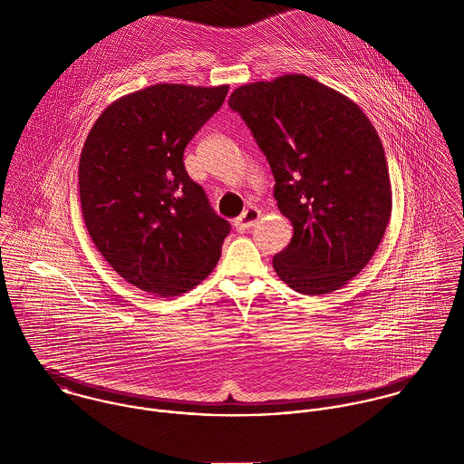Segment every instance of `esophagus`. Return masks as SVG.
Here are the masks:
<instances>
[{"label":"esophagus","instance_id":"1","mask_svg":"<svg viewBox=\"0 0 464 464\" xmlns=\"http://www.w3.org/2000/svg\"><path fill=\"white\" fill-rule=\"evenodd\" d=\"M259 219H261V210L256 208V207H248V208L243 210V214L234 221V225H236L237 230L243 232V230L252 228Z\"/></svg>","mask_w":464,"mask_h":464}]
</instances>
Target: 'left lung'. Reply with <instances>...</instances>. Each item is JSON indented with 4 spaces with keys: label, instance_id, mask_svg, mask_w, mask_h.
Segmentation results:
<instances>
[{
    "label": "left lung",
    "instance_id": "8db88e82",
    "mask_svg": "<svg viewBox=\"0 0 464 464\" xmlns=\"http://www.w3.org/2000/svg\"><path fill=\"white\" fill-rule=\"evenodd\" d=\"M228 105L265 153L293 225L273 257L276 275L302 295L343 287L370 263L392 216L377 130L352 100L305 74L241 85Z\"/></svg>",
    "mask_w": 464,
    "mask_h": 464
}]
</instances>
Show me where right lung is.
I'll use <instances>...</instances> for the list:
<instances>
[{
    "label": "right lung",
    "instance_id": "obj_1",
    "mask_svg": "<svg viewBox=\"0 0 464 464\" xmlns=\"http://www.w3.org/2000/svg\"><path fill=\"white\" fill-rule=\"evenodd\" d=\"M228 85L159 83L109 105L85 139L78 186L87 232L120 276L179 296L214 269L230 223L184 166Z\"/></svg>",
    "mask_w": 464,
    "mask_h": 464
}]
</instances>
